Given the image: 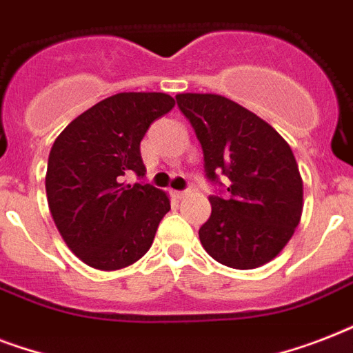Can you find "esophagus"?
Returning <instances> with one entry per match:
<instances>
[{
  "label": "esophagus",
  "mask_w": 353,
  "mask_h": 353,
  "mask_svg": "<svg viewBox=\"0 0 353 353\" xmlns=\"http://www.w3.org/2000/svg\"><path fill=\"white\" fill-rule=\"evenodd\" d=\"M188 196V190H174L172 192V198L174 199H183V198H187Z\"/></svg>",
  "instance_id": "obj_1"
}]
</instances>
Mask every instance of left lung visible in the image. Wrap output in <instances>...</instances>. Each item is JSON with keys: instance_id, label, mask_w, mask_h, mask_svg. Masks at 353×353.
I'll use <instances>...</instances> for the list:
<instances>
[{"instance_id": "8db88e82", "label": "left lung", "mask_w": 353, "mask_h": 353, "mask_svg": "<svg viewBox=\"0 0 353 353\" xmlns=\"http://www.w3.org/2000/svg\"><path fill=\"white\" fill-rule=\"evenodd\" d=\"M177 106L203 148L210 181L229 179L225 196H210L201 245L216 262L254 269L285 247L302 216V177L295 155L271 124L214 93H179Z\"/></svg>"}]
</instances>
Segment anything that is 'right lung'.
Masks as SVG:
<instances>
[{"label":"right lung","mask_w":353,"mask_h":353,"mask_svg":"<svg viewBox=\"0 0 353 353\" xmlns=\"http://www.w3.org/2000/svg\"><path fill=\"white\" fill-rule=\"evenodd\" d=\"M174 104L166 93H117L69 122L52 144L49 210L63 241L90 268L117 271L152 247L170 199L152 185H126L124 176H144L141 141Z\"/></svg>","instance_id":"1"}]
</instances>
